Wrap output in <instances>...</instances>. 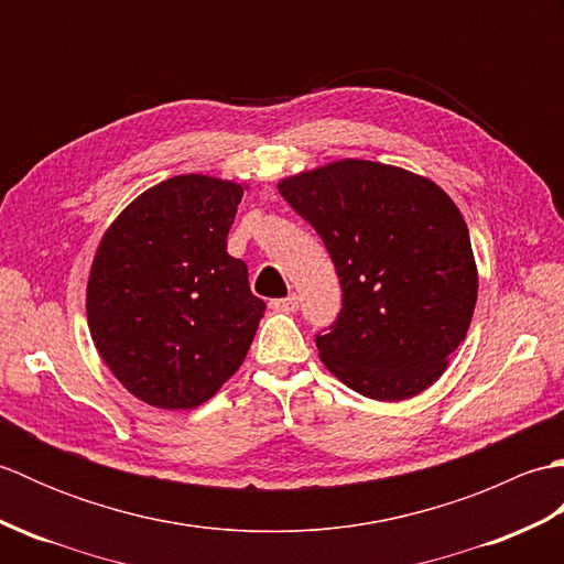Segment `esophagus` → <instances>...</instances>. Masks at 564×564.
I'll return each instance as SVG.
<instances>
[{
	"instance_id": "1",
	"label": "esophagus",
	"mask_w": 564,
	"mask_h": 564,
	"mask_svg": "<svg viewBox=\"0 0 564 564\" xmlns=\"http://www.w3.org/2000/svg\"><path fill=\"white\" fill-rule=\"evenodd\" d=\"M269 305H271V310H279V313H295L297 305H301V297L293 293L289 297H279V301H271Z\"/></svg>"
}]
</instances>
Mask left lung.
<instances>
[{
	"label": "left lung",
	"mask_w": 564,
	"mask_h": 564,
	"mask_svg": "<svg viewBox=\"0 0 564 564\" xmlns=\"http://www.w3.org/2000/svg\"><path fill=\"white\" fill-rule=\"evenodd\" d=\"M279 191L315 227L341 283V313L315 337L322 364L380 402L434 386L477 301L470 235L446 191L368 160L289 176Z\"/></svg>",
	"instance_id": "8db88e82"
}]
</instances>
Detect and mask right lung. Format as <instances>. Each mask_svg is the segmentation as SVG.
<instances>
[{"label": "right lung", "instance_id": "add662e5", "mask_svg": "<svg viewBox=\"0 0 564 564\" xmlns=\"http://www.w3.org/2000/svg\"><path fill=\"white\" fill-rule=\"evenodd\" d=\"M245 186L182 174L148 188L101 237L87 283L91 339L138 400L191 410L242 366L267 303L227 254Z\"/></svg>", "mask_w": 564, "mask_h": 564}]
</instances>
